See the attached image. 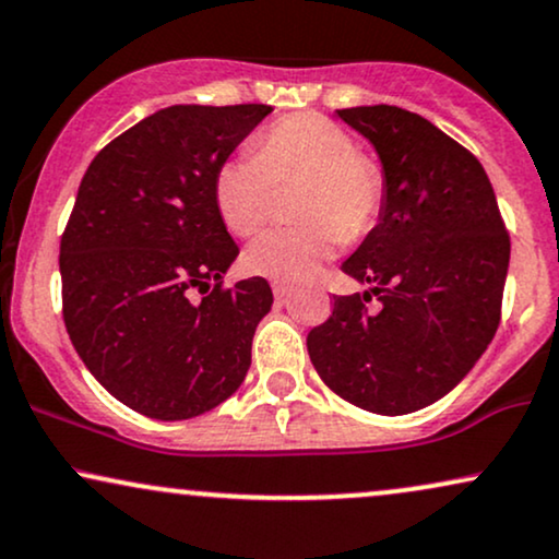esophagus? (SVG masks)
<instances>
[{
	"label": "esophagus",
	"instance_id": "34e87169",
	"mask_svg": "<svg viewBox=\"0 0 559 559\" xmlns=\"http://www.w3.org/2000/svg\"><path fill=\"white\" fill-rule=\"evenodd\" d=\"M272 293H274V298L282 300V302H285V300L290 298V295H293L290 285H285V282H274V285H272Z\"/></svg>",
	"mask_w": 559,
	"mask_h": 559
}]
</instances>
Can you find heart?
I'll return each mask as SVG.
<instances>
[{
	"label": "heart",
	"instance_id": "heart-1",
	"mask_svg": "<svg viewBox=\"0 0 559 559\" xmlns=\"http://www.w3.org/2000/svg\"><path fill=\"white\" fill-rule=\"evenodd\" d=\"M302 181L295 215L306 223L274 227L246 248V269L259 277L306 282L340 240L373 230L385 202L383 170L357 153L340 123L319 114L274 121L212 178V199L223 225L240 238L253 236L269 215L272 183Z\"/></svg>",
	"mask_w": 559,
	"mask_h": 559
}]
</instances>
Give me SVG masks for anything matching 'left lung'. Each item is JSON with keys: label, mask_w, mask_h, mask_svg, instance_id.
<instances>
[{"label": "left lung", "mask_w": 559, "mask_h": 559, "mask_svg": "<svg viewBox=\"0 0 559 559\" xmlns=\"http://www.w3.org/2000/svg\"><path fill=\"white\" fill-rule=\"evenodd\" d=\"M336 116L376 147L385 202L342 264L370 290L334 295L332 316L308 334V355L344 402L409 415L445 396L492 342L511 238L481 163L436 123L399 106ZM370 294L376 312L364 306Z\"/></svg>", "instance_id": "8db88e82"}]
</instances>
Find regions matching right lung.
<instances>
[{"label":"right lung","instance_id":"obj_1","mask_svg":"<svg viewBox=\"0 0 559 559\" xmlns=\"http://www.w3.org/2000/svg\"><path fill=\"white\" fill-rule=\"evenodd\" d=\"M266 114L261 103L163 108L82 176L59 248L64 326L95 381L144 417L204 415L251 368L272 287H223L238 246L212 178Z\"/></svg>","mask_w":559,"mask_h":559}]
</instances>
